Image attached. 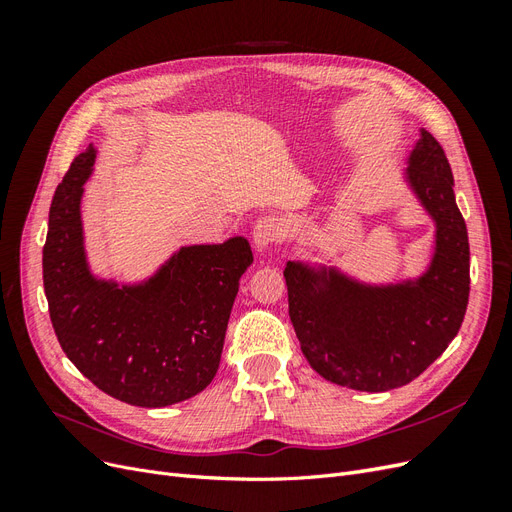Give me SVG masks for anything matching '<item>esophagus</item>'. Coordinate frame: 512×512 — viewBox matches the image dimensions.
Returning <instances> with one entry per match:
<instances>
[{"instance_id": "obj_1", "label": "esophagus", "mask_w": 512, "mask_h": 512, "mask_svg": "<svg viewBox=\"0 0 512 512\" xmlns=\"http://www.w3.org/2000/svg\"><path fill=\"white\" fill-rule=\"evenodd\" d=\"M286 235V224L282 218H277V215H265V218H260L254 226V243L256 247H269L273 243L280 241Z\"/></svg>"}]
</instances>
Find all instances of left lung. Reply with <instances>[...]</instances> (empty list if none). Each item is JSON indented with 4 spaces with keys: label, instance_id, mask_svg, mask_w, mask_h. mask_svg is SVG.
I'll use <instances>...</instances> for the list:
<instances>
[{
    "label": "left lung",
    "instance_id": "1",
    "mask_svg": "<svg viewBox=\"0 0 512 512\" xmlns=\"http://www.w3.org/2000/svg\"><path fill=\"white\" fill-rule=\"evenodd\" d=\"M410 190L436 222L427 271L374 286L337 271L286 262L288 314L307 363L354 391L382 393L418 378L453 342L470 297L468 228L444 149L421 130L406 168Z\"/></svg>",
    "mask_w": 512,
    "mask_h": 512
}]
</instances>
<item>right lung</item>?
I'll use <instances>...</instances> for the list:
<instances>
[{
    "instance_id": "1",
    "label": "right lung",
    "mask_w": 512,
    "mask_h": 512,
    "mask_svg": "<svg viewBox=\"0 0 512 512\" xmlns=\"http://www.w3.org/2000/svg\"><path fill=\"white\" fill-rule=\"evenodd\" d=\"M96 162L89 145L57 185L42 250V280L61 350L100 391L141 408L179 404L220 367L239 280L252 265L243 237L188 245L143 284L89 271L81 198Z\"/></svg>"
}]
</instances>
